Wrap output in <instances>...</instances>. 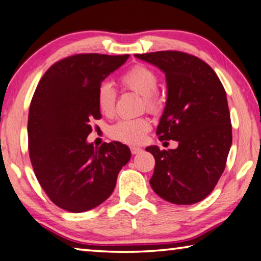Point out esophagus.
<instances>
[{"mask_svg":"<svg viewBox=\"0 0 261 261\" xmlns=\"http://www.w3.org/2000/svg\"><path fill=\"white\" fill-rule=\"evenodd\" d=\"M130 151L133 155H136V153H140L141 151H142V149H141L140 147H130Z\"/></svg>","mask_w":261,"mask_h":261,"instance_id":"esophagus-1","label":"esophagus"}]
</instances>
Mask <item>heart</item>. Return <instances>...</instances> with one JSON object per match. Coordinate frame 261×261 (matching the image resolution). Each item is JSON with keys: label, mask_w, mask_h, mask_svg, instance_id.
<instances>
[{"label": "heart", "mask_w": 261, "mask_h": 261, "mask_svg": "<svg viewBox=\"0 0 261 261\" xmlns=\"http://www.w3.org/2000/svg\"><path fill=\"white\" fill-rule=\"evenodd\" d=\"M120 84L125 90L133 91L142 96L143 109L156 113L160 110V99L157 89L160 85L159 76L146 66L138 65L130 68L120 77ZM117 93L111 83H102L97 91V106L101 114L111 117L114 113ZM151 121L146 117L136 119H121L109 127L108 134L111 139L123 143L136 144L142 142L149 130Z\"/></svg>", "instance_id": "b5f03b06"}]
</instances>
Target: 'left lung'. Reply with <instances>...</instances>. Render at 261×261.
I'll return each mask as SVG.
<instances>
[{"label":"left lung","mask_w":261,"mask_h":261,"mask_svg":"<svg viewBox=\"0 0 261 261\" xmlns=\"http://www.w3.org/2000/svg\"><path fill=\"white\" fill-rule=\"evenodd\" d=\"M165 72L168 99L156 134L177 149L146 150L155 157L153 192L176 204L201 201L214 190L227 164L232 129L225 90L212 67L179 50L135 54Z\"/></svg>","instance_id":"obj_1"}]
</instances>
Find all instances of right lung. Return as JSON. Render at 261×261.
<instances>
[{
    "mask_svg": "<svg viewBox=\"0 0 261 261\" xmlns=\"http://www.w3.org/2000/svg\"><path fill=\"white\" fill-rule=\"evenodd\" d=\"M129 55L75 54L50 66L30 104L29 155L50 201L71 213L104 202L130 150L117 141L93 148L91 121L101 118L97 91Z\"/></svg>",
    "mask_w": 261,
    "mask_h": 261,
    "instance_id": "obj_1",
    "label": "right lung"
}]
</instances>
